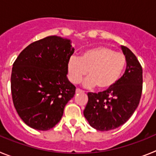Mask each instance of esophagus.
Returning a JSON list of instances; mask_svg holds the SVG:
<instances>
[{
	"instance_id": "obj_1",
	"label": "esophagus",
	"mask_w": 156,
	"mask_h": 156,
	"mask_svg": "<svg viewBox=\"0 0 156 156\" xmlns=\"http://www.w3.org/2000/svg\"><path fill=\"white\" fill-rule=\"evenodd\" d=\"M83 90H80V89H79V88H77L76 90V94H79V93H83Z\"/></svg>"
}]
</instances>
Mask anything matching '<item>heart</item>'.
I'll return each instance as SVG.
<instances>
[{
    "label": "heart",
    "mask_w": 156,
    "mask_h": 156,
    "mask_svg": "<svg viewBox=\"0 0 156 156\" xmlns=\"http://www.w3.org/2000/svg\"><path fill=\"white\" fill-rule=\"evenodd\" d=\"M126 66V58L107 47H97L85 51L80 58L71 57L67 63V73L73 83H79L87 74L83 86H97L101 90H108L120 79Z\"/></svg>",
    "instance_id": "obj_1"
}]
</instances>
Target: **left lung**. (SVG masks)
<instances>
[{
  "mask_svg": "<svg viewBox=\"0 0 156 156\" xmlns=\"http://www.w3.org/2000/svg\"><path fill=\"white\" fill-rule=\"evenodd\" d=\"M126 69L116 84L99 93L87 94L83 115L89 124L100 131H108L124 124L138 106L142 93V67L134 54L121 46Z\"/></svg>",
  "mask_w": 156,
  "mask_h": 156,
  "instance_id": "1",
  "label": "left lung"
}]
</instances>
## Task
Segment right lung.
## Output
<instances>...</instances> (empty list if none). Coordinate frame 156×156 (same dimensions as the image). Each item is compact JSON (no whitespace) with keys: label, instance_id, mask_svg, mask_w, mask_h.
I'll list each match as a JSON object with an SVG mask.
<instances>
[{"label":"right lung","instance_id":"obj_1","mask_svg":"<svg viewBox=\"0 0 156 156\" xmlns=\"http://www.w3.org/2000/svg\"><path fill=\"white\" fill-rule=\"evenodd\" d=\"M71 41L50 36L30 44L13 64L11 90L14 106L23 122L48 130L62 119L76 87L67 78Z\"/></svg>","mask_w":156,"mask_h":156}]
</instances>
